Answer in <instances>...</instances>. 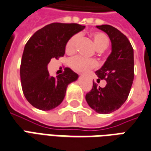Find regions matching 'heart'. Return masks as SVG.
<instances>
[{
    "label": "heart",
    "mask_w": 151,
    "mask_h": 151,
    "mask_svg": "<svg viewBox=\"0 0 151 151\" xmlns=\"http://www.w3.org/2000/svg\"><path fill=\"white\" fill-rule=\"evenodd\" d=\"M91 38L96 49L98 51H104L109 45L110 40L107 35L102 32H94L91 34ZM78 40V35H74L69 38L65 44V52L68 54H72L75 52L76 45ZM69 66L76 72L86 73L96 66V62L94 60L86 59L82 56H74L69 60Z\"/></svg>",
    "instance_id": "b5f03b06"
}]
</instances>
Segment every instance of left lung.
I'll return each mask as SVG.
<instances>
[{
  "instance_id": "left-lung-1",
  "label": "left lung",
  "mask_w": 151,
  "mask_h": 151,
  "mask_svg": "<svg viewBox=\"0 0 151 151\" xmlns=\"http://www.w3.org/2000/svg\"><path fill=\"white\" fill-rule=\"evenodd\" d=\"M110 38L111 52L101 69L95 73L98 81L107 84L100 87L93 82L91 91L86 95L91 108L100 114L113 112L124 104L129 95L134 78L133 48L128 38L110 25L96 26Z\"/></svg>"
}]
</instances>
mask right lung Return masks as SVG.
Wrapping results in <instances>:
<instances>
[{"label": "right lung", "mask_w": 151, "mask_h": 151, "mask_svg": "<svg viewBox=\"0 0 151 151\" xmlns=\"http://www.w3.org/2000/svg\"><path fill=\"white\" fill-rule=\"evenodd\" d=\"M85 26L54 22L35 33L26 43L20 66V78L25 97L33 107L43 111L56 108L62 103L69 83L78 75L69 68L62 74L52 77L47 64L52 58L65 55V44Z\"/></svg>", "instance_id": "right-lung-1"}]
</instances>
